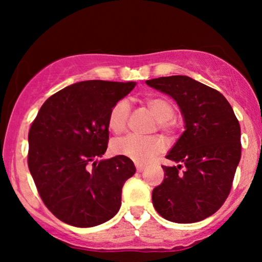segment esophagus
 Segmentation results:
<instances>
[{
  "label": "esophagus",
  "instance_id": "1",
  "mask_svg": "<svg viewBox=\"0 0 262 262\" xmlns=\"http://www.w3.org/2000/svg\"><path fill=\"white\" fill-rule=\"evenodd\" d=\"M135 166H137V171H138V172H143V171L145 170V166H144V165L137 164V165H135Z\"/></svg>",
  "mask_w": 262,
  "mask_h": 262
}]
</instances>
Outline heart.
<instances>
[{
	"label": "heart",
	"mask_w": 262,
	"mask_h": 262,
	"mask_svg": "<svg viewBox=\"0 0 262 262\" xmlns=\"http://www.w3.org/2000/svg\"><path fill=\"white\" fill-rule=\"evenodd\" d=\"M146 106L150 112L158 119V125L161 129L172 127L170 121L175 114V110L170 101L162 97H152L146 100ZM129 102L121 100L113 104L108 114V127L114 133H122L127 127L129 118ZM165 144L159 137H139V135H127L119 138L112 143L114 154L125 156L139 164H145L164 151Z\"/></svg>",
	"instance_id": "heart-1"
}]
</instances>
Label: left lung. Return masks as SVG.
<instances>
[{"mask_svg":"<svg viewBox=\"0 0 262 262\" xmlns=\"http://www.w3.org/2000/svg\"><path fill=\"white\" fill-rule=\"evenodd\" d=\"M146 85L171 96L185 129L166 158L184 165L162 166L165 176L152 191L162 218L196 223L214 214L229 196L242 156L240 125L229 102L217 90L188 76L159 77Z\"/></svg>","mask_w":262,"mask_h":262,"instance_id":"obj_1","label":"left lung"}]
</instances>
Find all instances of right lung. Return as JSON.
I'll list each match as a JSON object with an SVG mask.
<instances>
[{"label":"right lung","mask_w":262,"mask_h":262,"mask_svg":"<svg viewBox=\"0 0 262 262\" xmlns=\"http://www.w3.org/2000/svg\"><path fill=\"white\" fill-rule=\"evenodd\" d=\"M135 82L90 80L54 93L29 129L28 167L41 201L66 224L89 228L121 208L122 187L135 173L130 159L106 152L108 114Z\"/></svg>","instance_id":"add662e5"}]
</instances>
